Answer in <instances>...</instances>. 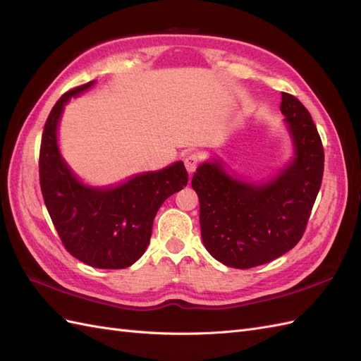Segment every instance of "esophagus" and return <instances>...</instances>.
<instances>
[{
  "label": "esophagus",
  "instance_id": "1",
  "mask_svg": "<svg viewBox=\"0 0 361 361\" xmlns=\"http://www.w3.org/2000/svg\"><path fill=\"white\" fill-rule=\"evenodd\" d=\"M199 161H200V158H199V155H195V154H191V155H188L187 158L183 159L185 169H187V171H188L190 174H192V173L195 171V169H197Z\"/></svg>",
  "mask_w": 361,
  "mask_h": 361
}]
</instances>
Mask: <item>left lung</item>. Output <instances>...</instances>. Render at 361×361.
Instances as JSON below:
<instances>
[{
	"label": "left lung",
	"mask_w": 361,
	"mask_h": 361,
	"mask_svg": "<svg viewBox=\"0 0 361 361\" xmlns=\"http://www.w3.org/2000/svg\"><path fill=\"white\" fill-rule=\"evenodd\" d=\"M280 111L293 157L274 176L247 180L212 158L200 164L191 180L200 202L204 248L231 268L268 264L297 245L321 188L324 149L312 116L288 93H281Z\"/></svg>",
	"instance_id": "left-lung-1"
}]
</instances>
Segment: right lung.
Returning a JSON list of instances; mask_svg holds the SVG:
<instances>
[{"instance_id": "1", "label": "right lung", "mask_w": 361, "mask_h": 361, "mask_svg": "<svg viewBox=\"0 0 361 361\" xmlns=\"http://www.w3.org/2000/svg\"><path fill=\"white\" fill-rule=\"evenodd\" d=\"M94 81L63 94L51 110L40 145V188L51 220L69 253L101 269H122L146 251L161 204L188 183L182 161L108 187L84 183L59 147V125L72 97Z\"/></svg>"}]
</instances>
